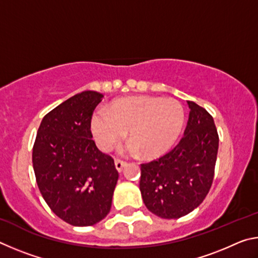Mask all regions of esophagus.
<instances>
[{"instance_id":"obj_1","label":"esophagus","mask_w":258,"mask_h":258,"mask_svg":"<svg viewBox=\"0 0 258 258\" xmlns=\"http://www.w3.org/2000/svg\"><path fill=\"white\" fill-rule=\"evenodd\" d=\"M126 166V163H124V161L121 160H115V167L117 169V172H121L123 171V168Z\"/></svg>"}]
</instances>
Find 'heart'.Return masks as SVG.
<instances>
[{
	"mask_svg": "<svg viewBox=\"0 0 258 258\" xmlns=\"http://www.w3.org/2000/svg\"><path fill=\"white\" fill-rule=\"evenodd\" d=\"M185 124V112L175 99L137 97L116 100L91 119V132L102 150H110L128 131V151L143 157L165 154L175 145Z\"/></svg>",
	"mask_w": 258,
	"mask_h": 258,
	"instance_id": "obj_1",
	"label": "heart"
}]
</instances>
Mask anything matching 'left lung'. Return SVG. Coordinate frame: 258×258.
Segmentation results:
<instances>
[{
    "label": "left lung",
    "mask_w": 258,
    "mask_h": 258,
    "mask_svg": "<svg viewBox=\"0 0 258 258\" xmlns=\"http://www.w3.org/2000/svg\"><path fill=\"white\" fill-rule=\"evenodd\" d=\"M189 104L184 137L168 154L141 165L143 203L161 218H178L191 213L212 186L218 151L213 117L196 102Z\"/></svg>",
    "instance_id": "1"
}]
</instances>
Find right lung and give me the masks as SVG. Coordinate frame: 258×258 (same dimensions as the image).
Returning a JSON list of instances; mask_svg holds the SVG:
<instances>
[{
    "instance_id": "add662e5",
    "label": "right lung",
    "mask_w": 258,
    "mask_h": 258,
    "mask_svg": "<svg viewBox=\"0 0 258 258\" xmlns=\"http://www.w3.org/2000/svg\"><path fill=\"white\" fill-rule=\"evenodd\" d=\"M103 94L84 91L46 113L33 148L38 189L56 216L74 226L99 223L111 208L118 172L100 151L91 118Z\"/></svg>"
}]
</instances>
